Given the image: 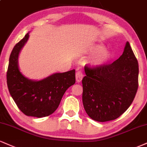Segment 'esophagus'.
I'll return each instance as SVG.
<instances>
[{"label": "esophagus", "instance_id": "obj_1", "mask_svg": "<svg viewBox=\"0 0 147 147\" xmlns=\"http://www.w3.org/2000/svg\"><path fill=\"white\" fill-rule=\"evenodd\" d=\"M83 77H84V75H83L82 72L81 70H78L76 72V81H77V82H81L83 79Z\"/></svg>", "mask_w": 147, "mask_h": 147}]
</instances>
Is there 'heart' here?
Here are the masks:
<instances>
[{
	"mask_svg": "<svg viewBox=\"0 0 147 147\" xmlns=\"http://www.w3.org/2000/svg\"><path fill=\"white\" fill-rule=\"evenodd\" d=\"M104 47L101 45H98L95 47L94 51L98 55L94 58L93 64L95 66H100L107 62L111 57V54L107 51H103Z\"/></svg>",
	"mask_w": 147,
	"mask_h": 147,
	"instance_id": "obj_1",
	"label": "heart"
}]
</instances>
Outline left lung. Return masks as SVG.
Instances as JSON below:
<instances>
[{
	"label": "left lung",
	"mask_w": 147,
	"mask_h": 147,
	"mask_svg": "<svg viewBox=\"0 0 147 147\" xmlns=\"http://www.w3.org/2000/svg\"><path fill=\"white\" fill-rule=\"evenodd\" d=\"M84 68L82 100L86 113L98 122L118 118L132 103L138 88V62L129 42L112 63Z\"/></svg>",
	"instance_id": "8db88e82"
}]
</instances>
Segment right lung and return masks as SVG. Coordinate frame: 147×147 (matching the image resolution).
I'll list each match as a JSON object with an SVG mask.
<instances>
[{"mask_svg":"<svg viewBox=\"0 0 147 147\" xmlns=\"http://www.w3.org/2000/svg\"><path fill=\"white\" fill-rule=\"evenodd\" d=\"M27 33L12 50L7 72V84L18 107L26 116L42 118L57 109L63 95L75 83V70L55 73L42 81L24 77L18 66L19 53L29 38Z\"/></svg>","mask_w":147,"mask_h":147,"instance_id":"1","label":"right lung"}]
</instances>
